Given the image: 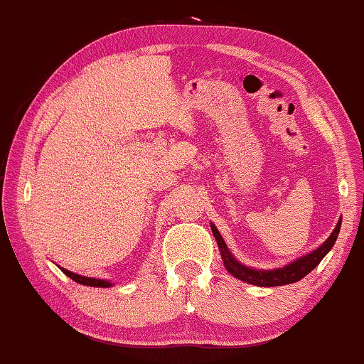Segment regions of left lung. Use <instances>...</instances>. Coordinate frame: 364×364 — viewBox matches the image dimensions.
I'll use <instances>...</instances> for the list:
<instances>
[{"instance_id": "left-lung-1", "label": "left lung", "mask_w": 364, "mask_h": 364, "mask_svg": "<svg viewBox=\"0 0 364 364\" xmlns=\"http://www.w3.org/2000/svg\"><path fill=\"white\" fill-rule=\"evenodd\" d=\"M341 221L343 220H339V223H337L331 237H328L317 250H314L311 254L305 255V257L294 260V262L289 264V266H286L283 269H274V271H255V269L242 266V264L238 262V260H235L233 255L230 254V250H228V247H226L223 237H221L220 232H218V228L215 225H211V230H213V235H215V238L218 242V247H220V250H221V257H223L225 267L228 269L230 274H233L237 279L245 281V283L271 288V286H284V284L296 283V281L303 279V277L309 274V272L314 271V269L320 264V260L326 257L327 252L334 247V243L337 240V235H339V230H341Z\"/></svg>"}]
</instances>
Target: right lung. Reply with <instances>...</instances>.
I'll list each match as a JSON object with an SVG mask.
<instances>
[{
  "label": "right lung",
  "instance_id": "right-lung-1",
  "mask_svg": "<svg viewBox=\"0 0 364 364\" xmlns=\"http://www.w3.org/2000/svg\"><path fill=\"white\" fill-rule=\"evenodd\" d=\"M61 271L66 274L68 277H71L73 281H76V283L80 284H85V286H93V288H109L110 283L109 281H104V279H95V277H85V276H80V274H75V272L71 271H66V269L61 267Z\"/></svg>",
  "mask_w": 364,
  "mask_h": 364
}]
</instances>
